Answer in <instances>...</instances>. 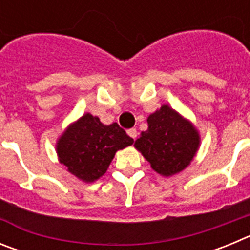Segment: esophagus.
<instances>
[{
    "label": "esophagus",
    "instance_id": "esophagus-1",
    "mask_svg": "<svg viewBox=\"0 0 250 250\" xmlns=\"http://www.w3.org/2000/svg\"><path fill=\"white\" fill-rule=\"evenodd\" d=\"M127 134H129L130 138H132L134 140H135L136 136H138V131H136V129H134V127H132V129L127 130Z\"/></svg>",
    "mask_w": 250,
    "mask_h": 250
}]
</instances>
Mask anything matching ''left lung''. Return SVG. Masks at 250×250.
Masks as SVG:
<instances>
[{"instance_id": "1", "label": "left lung", "mask_w": 250, "mask_h": 250, "mask_svg": "<svg viewBox=\"0 0 250 250\" xmlns=\"http://www.w3.org/2000/svg\"><path fill=\"white\" fill-rule=\"evenodd\" d=\"M156 173L174 175L190 164L199 147V134L188 120L167 105L147 118V130L135 141Z\"/></svg>"}]
</instances>
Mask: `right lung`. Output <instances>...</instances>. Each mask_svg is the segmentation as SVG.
Returning <instances> with one entry per match:
<instances>
[{
	"instance_id": "1",
	"label": "right lung",
	"mask_w": 250,
	"mask_h": 250,
	"mask_svg": "<svg viewBox=\"0 0 250 250\" xmlns=\"http://www.w3.org/2000/svg\"><path fill=\"white\" fill-rule=\"evenodd\" d=\"M132 143L116 123L104 125L99 118L85 114L63 132L56 149L61 164L70 173L91 183L106 173L115 152Z\"/></svg>"
}]
</instances>
